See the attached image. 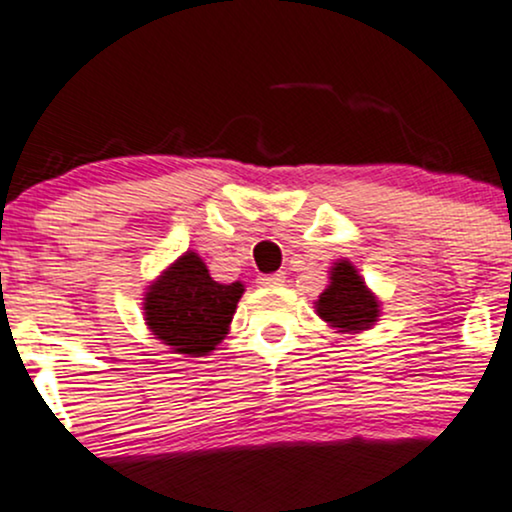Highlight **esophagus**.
Listing matches in <instances>:
<instances>
[{
    "label": "esophagus",
    "mask_w": 512,
    "mask_h": 512,
    "mask_svg": "<svg viewBox=\"0 0 512 512\" xmlns=\"http://www.w3.org/2000/svg\"><path fill=\"white\" fill-rule=\"evenodd\" d=\"M258 283H261V285H266V287H278V285H283V283H285V273H271V275H261V278H258Z\"/></svg>",
    "instance_id": "34e87169"
}]
</instances>
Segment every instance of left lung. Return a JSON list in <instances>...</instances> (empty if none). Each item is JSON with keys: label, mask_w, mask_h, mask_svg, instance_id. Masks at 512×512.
Returning <instances> with one entry per match:
<instances>
[{"label": "left lung", "mask_w": 512, "mask_h": 512, "mask_svg": "<svg viewBox=\"0 0 512 512\" xmlns=\"http://www.w3.org/2000/svg\"><path fill=\"white\" fill-rule=\"evenodd\" d=\"M314 304L326 324L348 333L370 329L380 317V302L367 290L358 268L350 261L333 263L331 283Z\"/></svg>", "instance_id": "obj_1"}]
</instances>
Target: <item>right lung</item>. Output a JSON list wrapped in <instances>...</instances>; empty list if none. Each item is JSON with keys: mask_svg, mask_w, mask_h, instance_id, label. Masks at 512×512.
Wrapping results in <instances>:
<instances>
[{"mask_svg": "<svg viewBox=\"0 0 512 512\" xmlns=\"http://www.w3.org/2000/svg\"><path fill=\"white\" fill-rule=\"evenodd\" d=\"M244 285L210 278L203 258L186 251L147 287L145 321L174 353L200 358L227 336Z\"/></svg>", "mask_w": 512, "mask_h": 512, "instance_id": "add662e5", "label": "right lung"}]
</instances>
